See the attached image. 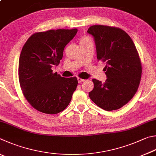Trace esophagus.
<instances>
[{"label":"esophagus","instance_id":"esophagus-1","mask_svg":"<svg viewBox=\"0 0 156 156\" xmlns=\"http://www.w3.org/2000/svg\"><path fill=\"white\" fill-rule=\"evenodd\" d=\"M77 80H78V82L79 83H82V82H83V81H85V80H83V79H81V78H77Z\"/></svg>","mask_w":156,"mask_h":156}]
</instances>
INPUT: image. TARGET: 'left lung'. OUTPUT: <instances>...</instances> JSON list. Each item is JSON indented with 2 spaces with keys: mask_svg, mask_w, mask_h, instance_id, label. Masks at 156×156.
Listing matches in <instances>:
<instances>
[{
  "mask_svg": "<svg viewBox=\"0 0 156 156\" xmlns=\"http://www.w3.org/2000/svg\"><path fill=\"white\" fill-rule=\"evenodd\" d=\"M88 34L94 37L97 59L106 62L105 83L93 79L89 97L107 111L122 108L134 96L140 82L142 66L134 43L126 32L116 27L93 25Z\"/></svg>",
  "mask_w": 156,
  "mask_h": 156,
  "instance_id": "8db88e82",
  "label": "left lung"
}]
</instances>
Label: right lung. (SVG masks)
Here are the masks:
<instances>
[{
    "mask_svg": "<svg viewBox=\"0 0 156 156\" xmlns=\"http://www.w3.org/2000/svg\"><path fill=\"white\" fill-rule=\"evenodd\" d=\"M77 29L49 30L33 34L22 49L18 66L20 88L28 102L41 112L55 114L66 108L76 78L62 77L52 67L62 59L65 46Z\"/></svg>",
    "mask_w": 156,
    "mask_h": 156,
    "instance_id": "1",
    "label": "right lung"
}]
</instances>
